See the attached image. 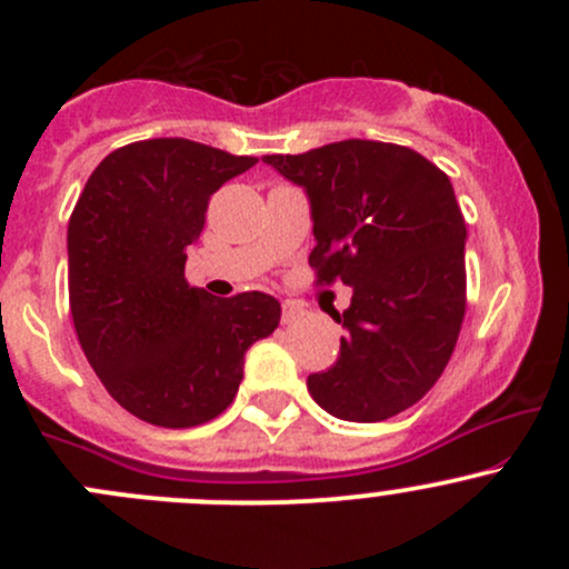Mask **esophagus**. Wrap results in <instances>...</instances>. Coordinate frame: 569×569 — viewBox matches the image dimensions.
I'll return each instance as SVG.
<instances>
[{
  "instance_id": "1",
  "label": "esophagus",
  "mask_w": 569,
  "mask_h": 569,
  "mask_svg": "<svg viewBox=\"0 0 569 569\" xmlns=\"http://www.w3.org/2000/svg\"><path fill=\"white\" fill-rule=\"evenodd\" d=\"M302 317V308L295 302H283V325H295Z\"/></svg>"
}]
</instances>
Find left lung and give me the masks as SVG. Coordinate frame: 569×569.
<instances>
[{
  "mask_svg": "<svg viewBox=\"0 0 569 569\" xmlns=\"http://www.w3.org/2000/svg\"><path fill=\"white\" fill-rule=\"evenodd\" d=\"M306 189L317 283L352 289L338 360L308 377L343 421H386L438 382L465 317V231L449 176L412 148L343 140L263 157Z\"/></svg>",
  "mask_w": 569,
  "mask_h": 569,
  "instance_id": "1",
  "label": "left lung"
}]
</instances>
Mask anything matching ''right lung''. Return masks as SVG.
Masks as SVG:
<instances>
[{
	"label": "right lung",
	"instance_id": "1",
	"mask_svg": "<svg viewBox=\"0 0 569 569\" xmlns=\"http://www.w3.org/2000/svg\"><path fill=\"white\" fill-rule=\"evenodd\" d=\"M181 137L112 151L68 222V297L77 338L123 410L187 429L220 416L244 352L272 336L280 302L263 291L217 300L183 278L209 198L256 164Z\"/></svg>",
	"mask_w": 569,
	"mask_h": 569
}]
</instances>
